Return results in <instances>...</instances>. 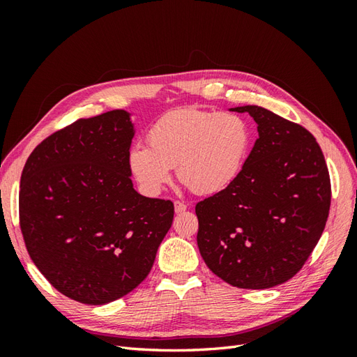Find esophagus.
I'll return each mask as SVG.
<instances>
[{
	"label": "esophagus",
	"instance_id": "34e87169",
	"mask_svg": "<svg viewBox=\"0 0 357 357\" xmlns=\"http://www.w3.org/2000/svg\"><path fill=\"white\" fill-rule=\"evenodd\" d=\"M186 208H188V205H186L185 202H180V201H176V202H174V211H176L177 214L185 213Z\"/></svg>",
	"mask_w": 357,
	"mask_h": 357
}]
</instances>
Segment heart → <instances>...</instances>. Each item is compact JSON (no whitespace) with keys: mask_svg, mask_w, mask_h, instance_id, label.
I'll return each mask as SVG.
<instances>
[{"mask_svg":"<svg viewBox=\"0 0 357 357\" xmlns=\"http://www.w3.org/2000/svg\"><path fill=\"white\" fill-rule=\"evenodd\" d=\"M247 121L235 113L180 109L162 116L149 132V145L134 144L128 168L146 195H159L171 180L198 195H214L238 177L250 149Z\"/></svg>","mask_w":357,"mask_h":357,"instance_id":"heart-1","label":"heart"}]
</instances>
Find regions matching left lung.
Here are the masks:
<instances>
[{
    "mask_svg": "<svg viewBox=\"0 0 357 357\" xmlns=\"http://www.w3.org/2000/svg\"><path fill=\"white\" fill-rule=\"evenodd\" d=\"M257 138L231 186L197 204L199 253L240 289H269L294 277L325 229L331 181L325 156L305 128L259 105L234 107Z\"/></svg>",
    "mask_w": 357,
    "mask_h": 357,
    "instance_id": "1",
    "label": "left lung"
}]
</instances>
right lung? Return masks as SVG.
<instances>
[{"instance_id":"obj_1","label":"right lung","mask_w":357,"mask_h":357,"mask_svg":"<svg viewBox=\"0 0 357 357\" xmlns=\"http://www.w3.org/2000/svg\"><path fill=\"white\" fill-rule=\"evenodd\" d=\"M132 113L80 119L40 143L20 177V229L32 262L74 301L102 305L150 273L171 201L139 195L128 168Z\"/></svg>"}]
</instances>
